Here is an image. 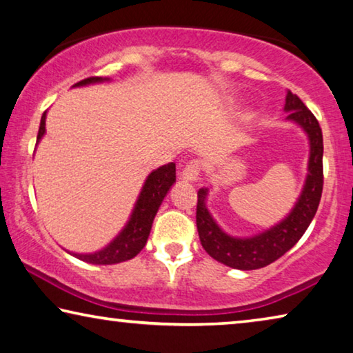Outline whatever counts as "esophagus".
<instances>
[{"mask_svg": "<svg viewBox=\"0 0 353 353\" xmlns=\"http://www.w3.org/2000/svg\"><path fill=\"white\" fill-rule=\"evenodd\" d=\"M201 171V161L199 160H190L182 171V179L185 182H196L199 179Z\"/></svg>", "mask_w": 353, "mask_h": 353, "instance_id": "34e87169", "label": "esophagus"}]
</instances>
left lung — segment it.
Masks as SVG:
<instances>
[{"label": "left lung", "instance_id": "8db88e82", "mask_svg": "<svg viewBox=\"0 0 353 353\" xmlns=\"http://www.w3.org/2000/svg\"><path fill=\"white\" fill-rule=\"evenodd\" d=\"M284 111L286 119L301 127L310 141V160L305 185L289 215L267 231L253 237H232L218 226L210 215L205 201L209 190L199 188L196 205V226L203 248L215 261L239 270H256L279 259L303 236L314 218L323 187V138L317 119L301 100L288 91Z\"/></svg>", "mask_w": 353, "mask_h": 353}]
</instances>
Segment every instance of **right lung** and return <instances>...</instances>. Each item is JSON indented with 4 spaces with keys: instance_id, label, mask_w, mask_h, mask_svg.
<instances>
[{
    "instance_id": "obj_1",
    "label": "right lung",
    "mask_w": 353,
    "mask_h": 353,
    "mask_svg": "<svg viewBox=\"0 0 353 353\" xmlns=\"http://www.w3.org/2000/svg\"><path fill=\"white\" fill-rule=\"evenodd\" d=\"M110 81V78L102 77H91L86 80H81L80 83L74 85V88L78 86H88L94 85V83H103ZM46 119H47V111L42 114L41 127H39L37 133V143L41 141L42 137L46 135ZM176 182V165L168 163L160 168H157L148 176L146 182L139 192V196L133 207L132 215L128 218L127 225L124 229L117 234V236L106 245L105 248L96 251V253H69L74 254L78 259L89 262V264L96 265H111V264H119L135 257L139 251L144 248V245L148 242V237L150 234V228H152L154 218L159 212V207L161 201L165 199L166 193L170 192V188L174 185Z\"/></svg>"
}]
</instances>
